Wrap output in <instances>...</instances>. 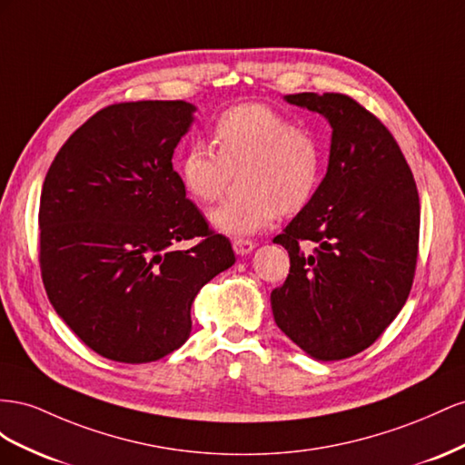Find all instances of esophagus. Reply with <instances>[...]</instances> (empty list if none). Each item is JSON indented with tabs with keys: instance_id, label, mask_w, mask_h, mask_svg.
Masks as SVG:
<instances>
[{
	"instance_id": "34e87169",
	"label": "esophagus",
	"mask_w": 465,
	"mask_h": 465,
	"mask_svg": "<svg viewBox=\"0 0 465 465\" xmlns=\"http://www.w3.org/2000/svg\"><path fill=\"white\" fill-rule=\"evenodd\" d=\"M233 251L237 255H249L251 251L255 249V243L249 242V240H233Z\"/></svg>"
}]
</instances>
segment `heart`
<instances>
[{
	"label": "heart",
	"instance_id": "obj_1",
	"mask_svg": "<svg viewBox=\"0 0 465 465\" xmlns=\"http://www.w3.org/2000/svg\"><path fill=\"white\" fill-rule=\"evenodd\" d=\"M212 145L194 142L177 163L184 191L201 204L216 203L240 173L242 198L210 212V222L225 235H251L271 225L281 212L310 203L320 183V148L306 128L261 103H245L220 114Z\"/></svg>",
	"mask_w": 465,
	"mask_h": 465
}]
</instances>
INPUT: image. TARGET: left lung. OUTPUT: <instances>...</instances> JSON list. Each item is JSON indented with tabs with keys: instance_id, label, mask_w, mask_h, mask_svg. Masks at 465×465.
Wrapping results in <instances>:
<instances>
[{
	"instance_id": "1",
	"label": "left lung",
	"mask_w": 465,
	"mask_h": 465,
	"mask_svg": "<svg viewBox=\"0 0 465 465\" xmlns=\"http://www.w3.org/2000/svg\"><path fill=\"white\" fill-rule=\"evenodd\" d=\"M284 99L320 113L333 132L323 181L274 237L288 251L290 274L272 290V315L315 361H342L368 349L407 302L419 193L400 145L362 104L341 93ZM302 242L314 247L312 254Z\"/></svg>"
}]
</instances>
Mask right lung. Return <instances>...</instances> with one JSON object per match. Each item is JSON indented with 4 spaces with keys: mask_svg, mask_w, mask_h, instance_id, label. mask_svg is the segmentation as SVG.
Masks as SVG:
<instances>
[{
    "mask_svg": "<svg viewBox=\"0 0 465 465\" xmlns=\"http://www.w3.org/2000/svg\"><path fill=\"white\" fill-rule=\"evenodd\" d=\"M194 111L184 101L111 104L74 132L46 173L38 257L48 300L109 361L153 362L179 349L194 296L235 262L171 163ZM196 236L189 250L173 247Z\"/></svg>",
    "mask_w": 465,
    "mask_h": 465,
    "instance_id": "right-lung-1",
    "label": "right lung"
}]
</instances>
